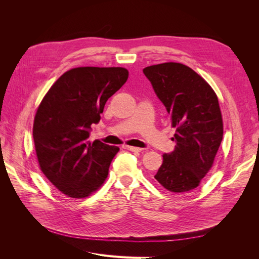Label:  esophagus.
<instances>
[{
    "label": "esophagus",
    "mask_w": 259,
    "mask_h": 259,
    "mask_svg": "<svg viewBox=\"0 0 259 259\" xmlns=\"http://www.w3.org/2000/svg\"><path fill=\"white\" fill-rule=\"evenodd\" d=\"M125 149H127L130 151H134V152H140L143 151L144 149L143 148H138V147H132V146H124Z\"/></svg>",
    "instance_id": "1"
}]
</instances>
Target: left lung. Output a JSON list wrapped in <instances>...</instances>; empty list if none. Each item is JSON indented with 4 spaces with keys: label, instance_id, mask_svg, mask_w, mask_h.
Here are the masks:
<instances>
[{
    "label": "left lung",
    "instance_id": "obj_1",
    "mask_svg": "<svg viewBox=\"0 0 259 259\" xmlns=\"http://www.w3.org/2000/svg\"><path fill=\"white\" fill-rule=\"evenodd\" d=\"M176 127L174 150L163 154L154 178L171 192L197 188L213 165L224 127L218 98L189 67L165 62L143 70Z\"/></svg>",
    "mask_w": 259,
    "mask_h": 259
}]
</instances>
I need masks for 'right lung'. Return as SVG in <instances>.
Segmentation results:
<instances>
[{"label":"right lung","mask_w":259,"mask_h":259,"mask_svg":"<svg viewBox=\"0 0 259 259\" xmlns=\"http://www.w3.org/2000/svg\"><path fill=\"white\" fill-rule=\"evenodd\" d=\"M127 77V70L120 67L74 68L54 83L38 106L33 124L38 164L68 197H89L107 178L119 148L98 139L92 143L91 126Z\"/></svg>","instance_id":"1"}]
</instances>
